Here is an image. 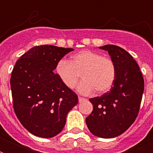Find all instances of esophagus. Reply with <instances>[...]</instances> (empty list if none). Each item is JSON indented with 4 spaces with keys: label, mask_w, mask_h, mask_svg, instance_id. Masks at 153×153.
<instances>
[{
    "label": "esophagus",
    "mask_w": 153,
    "mask_h": 153,
    "mask_svg": "<svg viewBox=\"0 0 153 153\" xmlns=\"http://www.w3.org/2000/svg\"><path fill=\"white\" fill-rule=\"evenodd\" d=\"M84 101H86V98H82V97H79V102H84Z\"/></svg>",
    "instance_id": "obj_1"
}]
</instances>
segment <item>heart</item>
I'll return each instance as SVG.
<instances>
[{
  "label": "heart",
  "mask_w": 153,
  "mask_h": 153,
  "mask_svg": "<svg viewBox=\"0 0 153 153\" xmlns=\"http://www.w3.org/2000/svg\"><path fill=\"white\" fill-rule=\"evenodd\" d=\"M55 72L65 86L74 89L80 79V93L87 94L95 91L103 94L109 91L117 75L115 62L109 56L91 50H82L71 55L69 61L61 59L55 66Z\"/></svg>",
  "instance_id": "b5f03b06"
}]
</instances>
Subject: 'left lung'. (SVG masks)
Wrapping results in <instances>:
<instances>
[{"mask_svg": "<svg viewBox=\"0 0 153 153\" xmlns=\"http://www.w3.org/2000/svg\"><path fill=\"white\" fill-rule=\"evenodd\" d=\"M117 68L110 91L90 98L93 111L86 118L89 130L102 138H113L128 129L140 110L145 82L137 62L128 52L116 45H105Z\"/></svg>", "mask_w": 153, "mask_h": 153, "instance_id": "8db88e82", "label": "left lung"}]
</instances>
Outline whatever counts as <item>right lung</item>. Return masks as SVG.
Masks as SVG:
<instances>
[{
    "mask_svg": "<svg viewBox=\"0 0 153 153\" xmlns=\"http://www.w3.org/2000/svg\"><path fill=\"white\" fill-rule=\"evenodd\" d=\"M73 48L53 45L32 48L13 67L10 85L13 109L22 126L33 135L55 137L62 130L78 96L65 86L53 71Z\"/></svg>",
    "mask_w": 153,
    "mask_h": 153,
    "instance_id": "add662e5",
    "label": "right lung"
}]
</instances>
